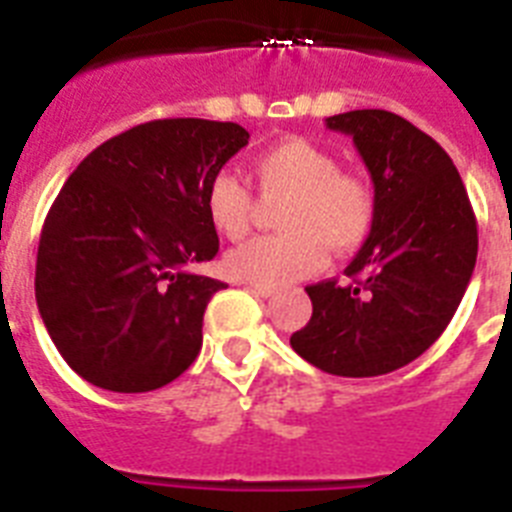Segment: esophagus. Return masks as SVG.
I'll return each instance as SVG.
<instances>
[{
  "instance_id": "obj_1",
  "label": "esophagus",
  "mask_w": 512,
  "mask_h": 512,
  "mask_svg": "<svg viewBox=\"0 0 512 512\" xmlns=\"http://www.w3.org/2000/svg\"><path fill=\"white\" fill-rule=\"evenodd\" d=\"M247 287L249 292H255L257 297H273V292H276V289L265 287V284H247Z\"/></svg>"
}]
</instances>
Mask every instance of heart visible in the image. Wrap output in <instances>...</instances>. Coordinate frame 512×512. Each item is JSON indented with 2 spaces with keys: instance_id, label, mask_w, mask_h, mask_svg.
<instances>
[{
  "instance_id": "b5f03b06",
  "label": "heart",
  "mask_w": 512,
  "mask_h": 512,
  "mask_svg": "<svg viewBox=\"0 0 512 512\" xmlns=\"http://www.w3.org/2000/svg\"><path fill=\"white\" fill-rule=\"evenodd\" d=\"M252 172L263 196H289L281 209L279 236H260L225 257L233 279L284 287L327 263L329 247L353 252L369 239L377 217V193L369 177L340 170L337 156L311 140L292 138L255 156ZM212 228L223 239L249 233L255 199L244 177L231 170L212 175L204 193Z\"/></svg>"
}]
</instances>
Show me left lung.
I'll use <instances>...</instances> for the list:
<instances>
[{
  "instance_id": "8db88e82",
  "label": "left lung",
  "mask_w": 512,
  "mask_h": 512,
  "mask_svg": "<svg viewBox=\"0 0 512 512\" xmlns=\"http://www.w3.org/2000/svg\"><path fill=\"white\" fill-rule=\"evenodd\" d=\"M327 127L356 143L377 217L345 284L305 287L313 316L289 342L321 372L377 377L422 356L449 327L476 268V215L449 154L412 122L364 108L329 116Z\"/></svg>"
}]
</instances>
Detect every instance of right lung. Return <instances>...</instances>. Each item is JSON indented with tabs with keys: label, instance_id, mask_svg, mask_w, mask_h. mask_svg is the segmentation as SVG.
Returning a JSON list of instances; mask_svg holds the SVG:
<instances>
[{
	"label": "right lung",
	"instance_id": "right-lung-1",
	"mask_svg": "<svg viewBox=\"0 0 512 512\" xmlns=\"http://www.w3.org/2000/svg\"><path fill=\"white\" fill-rule=\"evenodd\" d=\"M247 140L233 122L156 119L71 172L42 225L34 289L79 377L146 393L196 361L207 303L225 287L191 271L220 249L204 193Z\"/></svg>",
	"mask_w": 512,
	"mask_h": 512
}]
</instances>
